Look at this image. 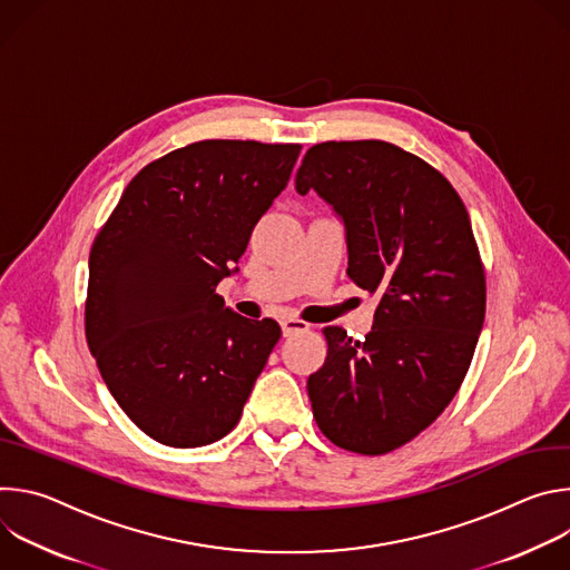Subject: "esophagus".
<instances>
[{
	"label": "esophagus",
	"instance_id": "obj_1",
	"mask_svg": "<svg viewBox=\"0 0 570 570\" xmlns=\"http://www.w3.org/2000/svg\"><path fill=\"white\" fill-rule=\"evenodd\" d=\"M308 330V324L304 322V320H299V317H284L282 320V334L286 336V338H291V336H295V334H302V332H306Z\"/></svg>",
	"mask_w": 570,
	"mask_h": 570
}]
</instances>
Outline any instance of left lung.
<instances>
[{"mask_svg": "<svg viewBox=\"0 0 570 570\" xmlns=\"http://www.w3.org/2000/svg\"><path fill=\"white\" fill-rule=\"evenodd\" d=\"M345 225L347 275L379 295L365 341L327 327L306 390L336 446L381 455L411 442L455 396L484 322V271L464 203L424 159L379 141H324L295 176Z\"/></svg>", "mask_w": 570, "mask_h": 570, "instance_id": "obj_1", "label": "left lung"}]
</instances>
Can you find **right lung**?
<instances>
[{"instance_id": "add662e5", "label": "right lung", "mask_w": 570, "mask_h": 570, "mask_svg": "<svg viewBox=\"0 0 570 570\" xmlns=\"http://www.w3.org/2000/svg\"><path fill=\"white\" fill-rule=\"evenodd\" d=\"M299 144L205 139L150 161L95 238L86 336L121 411L159 444L194 449L240 420L282 330L229 311L257 220Z\"/></svg>"}]
</instances>
